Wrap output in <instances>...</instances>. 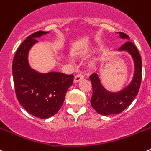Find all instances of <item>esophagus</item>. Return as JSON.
<instances>
[{"instance_id": "34e87169", "label": "esophagus", "mask_w": 151, "mask_h": 151, "mask_svg": "<svg viewBox=\"0 0 151 151\" xmlns=\"http://www.w3.org/2000/svg\"><path fill=\"white\" fill-rule=\"evenodd\" d=\"M83 78H84V74H82V73H80V74H77V75L75 76V77H74V82L75 83L79 82V81H81V80H83Z\"/></svg>"}]
</instances>
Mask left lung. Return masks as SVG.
Masks as SVG:
<instances>
[{
	"mask_svg": "<svg viewBox=\"0 0 151 151\" xmlns=\"http://www.w3.org/2000/svg\"><path fill=\"white\" fill-rule=\"evenodd\" d=\"M118 33L122 38L129 39L126 34L123 32ZM119 50H126L132 55L135 62V75L130 85L126 89L119 92L112 93L104 89L97 74H91L89 77L92 86L91 105L100 114L111 115L121 113L132 102L141 86L142 62L138 49L132 42L128 40L120 47Z\"/></svg>",
	"mask_w": 151,
	"mask_h": 151,
	"instance_id": "obj_1",
	"label": "left lung"
}]
</instances>
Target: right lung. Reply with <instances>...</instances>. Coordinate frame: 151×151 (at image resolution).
<instances>
[{
  "label": "right lung",
  "mask_w": 151,
  "mask_h": 151,
  "mask_svg": "<svg viewBox=\"0 0 151 151\" xmlns=\"http://www.w3.org/2000/svg\"><path fill=\"white\" fill-rule=\"evenodd\" d=\"M47 33L38 31L29 35L17 49L13 61V82L19 102L29 114L41 119L53 116L59 111L74 81L73 74H42L30 68L28 51L37 42V37Z\"/></svg>",
  "instance_id": "right-lung-1"
}]
</instances>
